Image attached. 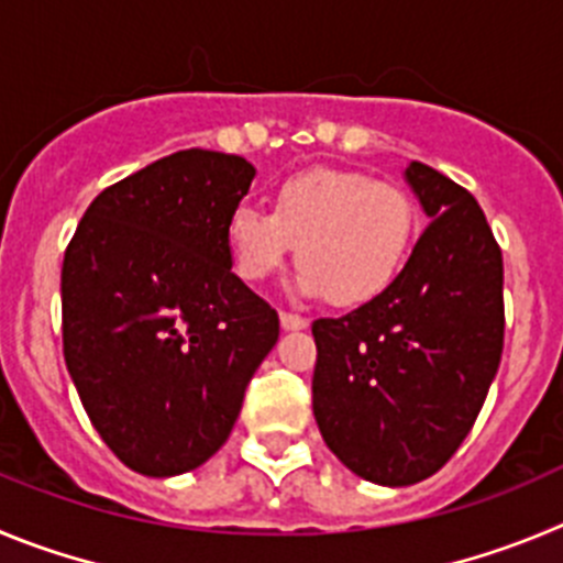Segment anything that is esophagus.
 Masks as SVG:
<instances>
[{"mask_svg": "<svg viewBox=\"0 0 563 563\" xmlns=\"http://www.w3.org/2000/svg\"><path fill=\"white\" fill-rule=\"evenodd\" d=\"M280 325L286 328V331H302V328H308V319L300 317V313L280 311Z\"/></svg>", "mask_w": 563, "mask_h": 563, "instance_id": "1", "label": "esophagus"}]
</instances>
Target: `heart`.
Wrapping results in <instances>:
<instances>
[{
	"mask_svg": "<svg viewBox=\"0 0 563 563\" xmlns=\"http://www.w3.org/2000/svg\"><path fill=\"white\" fill-rule=\"evenodd\" d=\"M418 232V205L398 181L362 170H306L272 194V212L241 205L227 219L235 272L263 283L297 244L294 288L333 306L376 300L401 275Z\"/></svg>",
	"mask_w": 563,
	"mask_h": 563,
	"instance_id": "obj_1",
	"label": "heart"
}]
</instances>
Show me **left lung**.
Masks as SVG:
<instances>
[{
	"mask_svg": "<svg viewBox=\"0 0 563 563\" xmlns=\"http://www.w3.org/2000/svg\"><path fill=\"white\" fill-rule=\"evenodd\" d=\"M407 181L429 227L393 286L317 319L313 418L333 454L378 485H415L471 432L505 342L503 250L477 199L423 162Z\"/></svg>",
	"mask_w": 563,
	"mask_h": 563,
	"instance_id": "1",
	"label": "left lung"
}]
</instances>
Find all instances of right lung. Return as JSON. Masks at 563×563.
Returning a JSON list of instances; mask_svg holds the SVG:
<instances>
[{"instance_id": "add662e5", "label": "right lung", "mask_w": 563, "mask_h": 563, "mask_svg": "<svg viewBox=\"0 0 563 563\" xmlns=\"http://www.w3.org/2000/svg\"><path fill=\"white\" fill-rule=\"evenodd\" d=\"M252 179L244 156H162L106 187L64 252V362L103 443L145 477L219 452L280 336L227 246Z\"/></svg>"}]
</instances>
